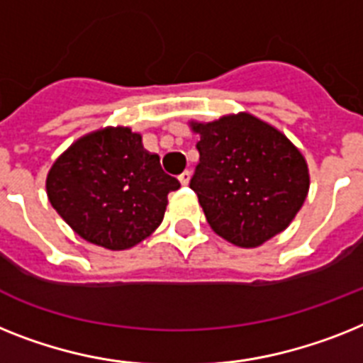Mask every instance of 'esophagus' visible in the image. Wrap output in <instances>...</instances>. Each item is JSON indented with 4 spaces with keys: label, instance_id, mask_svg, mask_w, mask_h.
<instances>
[{
    "label": "esophagus",
    "instance_id": "1",
    "mask_svg": "<svg viewBox=\"0 0 363 363\" xmlns=\"http://www.w3.org/2000/svg\"><path fill=\"white\" fill-rule=\"evenodd\" d=\"M178 179L182 185H187L189 179H191V172H189V170H185V172H182V174L178 176Z\"/></svg>",
    "mask_w": 363,
    "mask_h": 363
}]
</instances>
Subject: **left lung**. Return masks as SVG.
<instances>
[{
	"label": "left lung",
	"instance_id": "1",
	"mask_svg": "<svg viewBox=\"0 0 363 363\" xmlns=\"http://www.w3.org/2000/svg\"><path fill=\"white\" fill-rule=\"evenodd\" d=\"M191 128L200 135V163L189 185L211 230L242 248L259 247L284 232L310 189L298 148L248 113L191 122Z\"/></svg>",
	"mask_w": 363,
	"mask_h": 363
}]
</instances>
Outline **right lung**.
I'll return each instance as SVG.
<instances>
[{
    "label": "right lung",
    "mask_w": 363,
    "mask_h": 363,
    "mask_svg": "<svg viewBox=\"0 0 363 363\" xmlns=\"http://www.w3.org/2000/svg\"><path fill=\"white\" fill-rule=\"evenodd\" d=\"M179 182L130 128H104L77 139L48 172L50 203L85 241L125 250L161 224Z\"/></svg>",
    "instance_id": "1"
}]
</instances>
